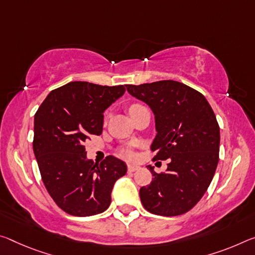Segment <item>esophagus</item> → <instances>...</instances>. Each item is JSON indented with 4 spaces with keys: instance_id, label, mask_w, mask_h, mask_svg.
<instances>
[{
    "instance_id": "obj_1",
    "label": "esophagus",
    "mask_w": 255,
    "mask_h": 255,
    "mask_svg": "<svg viewBox=\"0 0 255 255\" xmlns=\"http://www.w3.org/2000/svg\"><path fill=\"white\" fill-rule=\"evenodd\" d=\"M139 170V165L137 164H128V172H135Z\"/></svg>"
}]
</instances>
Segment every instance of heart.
<instances>
[{"instance_id": "1", "label": "heart", "mask_w": 255, "mask_h": 255, "mask_svg": "<svg viewBox=\"0 0 255 255\" xmlns=\"http://www.w3.org/2000/svg\"><path fill=\"white\" fill-rule=\"evenodd\" d=\"M137 108H140V106H137V104H135V106L130 107V109H129V111L131 112L132 110H135V109H137ZM121 154H123L124 156L128 157V159H131V157H134V154H132V152L130 151V149H127V148H124L123 151H121Z\"/></svg>"}]
</instances>
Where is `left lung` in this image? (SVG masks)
I'll return each instance as SVG.
<instances>
[{
    "label": "left lung",
    "instance_id": "obj_1",
    "mask_svg": "<svg viewBox=\"0 0 255 255\" xmlns=\"http://www.w3.org/2000/svg\"><path fill=\"white\" fill-rule=\"evenodd\" d=\"M126 87L154 115V159H169L163 173L147 165L154 177L139 189L140 201L154 215H183L202 199L216 172L220 129L215 112L200 92L175 80Z\"/></svg>",
    "mask_w": 255,
    "mask_h": 255
}]
</instances>
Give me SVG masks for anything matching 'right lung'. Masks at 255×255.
<instances>
[{"mask_svg":"<svg viewBox=\"0 0 255 255\" xmlns=\"http://www.w3.org/2000/svg\"><path fill=\"white\" fill-rule=\"evenodd\" d=\"M124 85L101 86L71 82L52 91L34 118V154L48 194L64 212L98 215L109 208L115 183L127 165L109 155L87 159L85 142L101 135L103 113L125 94Z\"/></svg>","mask_w":255,"mask_h":255,"instance_id":"obj_1","label":"right lung"}]
</instances>
